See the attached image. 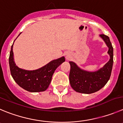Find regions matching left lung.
Listing matches in <instances>:
<instances>
[{"mask_svg":"<svg viewBox=\"0 0 123 123\" xmlns=\"http://www.w3.org/2000/svg\"><path fill=\"white\" fill-rule=\"evenodd\" d=\"M109 47L110 59L103 67L96 72H87L81 69L74 62L70 61V71L69 81L74 90L81 93L90 94L100 90L108 82L112 73L113 63V49L109 37L105 34H100Z\"/></svg>","mask_w":123,"mask_h":123,"instance_id":"1","label":"left lung"}]
</instances>
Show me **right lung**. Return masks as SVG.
Returning a JSON list of instances; mask_svg holds the SVG:
<instances>
[{
	"instance_id": "add662e5",
	"label": "right lung",
	"mask_w": 123,
	"mask_h": 123,
	"mask_svg": "<svg viewBox=\"0 0 123 123\" xmlns=\"http://www.w3.org/2000/svg\"><path fill=\"white\" fill-rule=\"evenodd\" d=\"M12 46L13 44L10 51L9 64L11 76L15 82L22 88L30 92H40L47 90L55 70L65 61V58L63 56L51 61L43 67L35 70H25L16 65L14 61Z\"/></svg>"
}]
</instances>
